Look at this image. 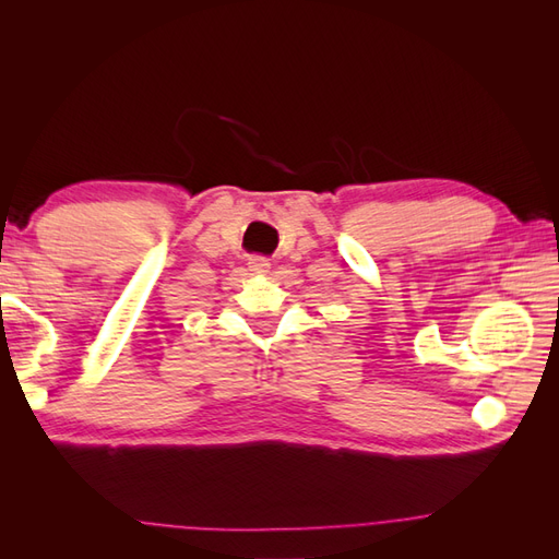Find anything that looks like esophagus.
Masks as SVG:
<instances>
[{
    "label": "esophagus",
    "instance_id": "esophagus-1",
    "mask_svg": "<svg viewBox=\"0 0 559 559\" xmlns=\"http://www.w3.org/2000/svg\"><path fill=\"white\" fill-rule=\"evenodd\" d=\"M267 267H270V261L265 257H259V253H253V257H249V270H251V273H265Z\"/></svg>",
    "mask_w": 559,
    "mask_h": 559
}]
</instances>
